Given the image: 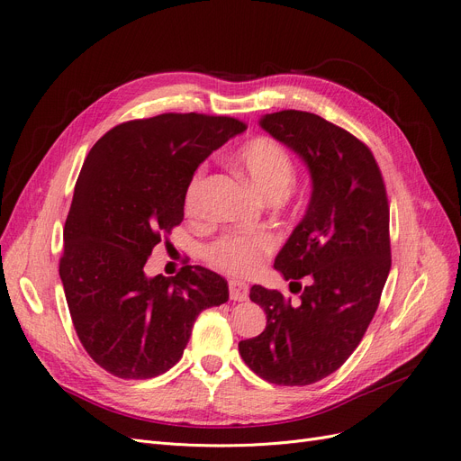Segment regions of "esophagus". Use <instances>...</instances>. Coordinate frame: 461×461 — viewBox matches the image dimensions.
Returning <instances> with one entry per match:
<instances>
[{"mask_svg": "<svg viewBox=\"0 0 461 461\" xmlns=\"http://www.w3.org/2000/svg\"><path fill=\"white\" fill-rule=\"evenodd\" d=\"M229 293H230V299H232V301L242 303V301H246V299H248L249 289H248V285H246L244 282H236V280H232V282L229 284Z\"/></svg>", "mask_w": 461, "mask_h": 461, "instance_id": "obj_1", "label": "esophagus"}]
</instances>
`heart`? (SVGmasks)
I'll list each match as a JSON object with an SVG mask.
<instances>
[{"instance_id":"obj_1","label":"heart","mask_w":461,"mask_h":461,"mask_svg":"<svg viewBox=\"0 0 461 461\" xmlns=\"http://www.w3.org/2000/svg\"><path fill=\"white\" fill-rule=\"evenodd\" d=\"M234 160L251 185L263 196H284L294 181V164L285 147L272 138H255L236 151ZM202 170H198L185 189V212H198ZM272 251L267 234H225L208 248V259L236 276H251L261 268L265 257Z\"/></svg>"}]
</instances>
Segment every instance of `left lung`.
<instances>
[{
  "instance_id": "1",
  "label": "left lung",
  "mask_w": 461,
  "mask_h": 461,
  "mask_svg": "<svg viewBox=\"0 0 461 461\" xmlns=\"http://www.w3.org/2000/svg\"><path fill=\"white\" fill-rule=\"evenodd\" d=\"M259 124L304 160L312 196L274 261L301 299L253 285L249 299L265 310L267 327L238 349L267 382L308 385L335 373L373 321L392 268L388 194L371 149L344 128L297 109Z\"/></svg>"
}]
</instances>
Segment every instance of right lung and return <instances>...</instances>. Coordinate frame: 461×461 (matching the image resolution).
Masks as SVG:
<instances>
[{
    "label": "right lung",
    "mask_w": 461,
    "mask_h": 461,
    "mask_svg": "<svg viewBox=\"0 0 461 461\" xmlns=\"http://www.w3.org/2000/svg\"><path fill=\"white\" fill-rule=\"evenodd\" d=\"M246 124L232 117L162 113L128 121L92 147L64 227L60 280L73 327L102 369L153 378L181 359L202 310L229 301L219 274L185 265L172 278L143 267L183 221L200 162Z\"/></svg>",
    "instance_id": "add662e5"
}]
</instances>
